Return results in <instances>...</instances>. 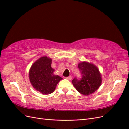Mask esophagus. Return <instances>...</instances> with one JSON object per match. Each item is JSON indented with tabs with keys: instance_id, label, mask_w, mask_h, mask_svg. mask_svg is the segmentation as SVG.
<instances>
[{
	"instance_id": "1",
	"label": "esophagus",
	"mask_w": 129,
	"mask_h": 129,
	"mask_svg": "<svg viewBox=\"0 0 129 129\" xmlns=\"http://www.w3.org/2000/svg\"><path fill=\"white\" fill-rule=\"evenodd\" d=\"M66 79L68 80H71L72 79V76H68V77H66Z\"/></svg>"
}]
</instances>
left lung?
Here are the masks:
<instances>
[{"instance_id": "8db88e82", "label": "left lung", "mask_w": 129, "mask_h": 129, "mask_svg": "<svg viewBox=\"0 0 129 129\" xmlns=\"http://www.w3.org/2000/svg\"><path fill=\"white\" fill-rule=\"evenodd\" d=\"M82 77L80 80L76 78L72 82L77 90L85 96L93 93L98 89L102 83V76L99 68L88 62L83 61L78 64Z\"/></svg>"}]
</instances>
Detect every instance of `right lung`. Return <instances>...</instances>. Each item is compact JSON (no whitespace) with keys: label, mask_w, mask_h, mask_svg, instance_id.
Listing matches in <instances>:
<instances>
[{"label":"right lung","mask_w":129,"mask_h":129,"mask_svg":"<svg viewBox=\"0 0 129 129\" xmlns=\"http://www.w3.org/2000/svg\"><path fill=\"white\" fill-rule=\"evenodd\" d=\"M52 58L44 56L34 62L29 71V79L33 87L42 94L48 95L54 91L62 77L54 74Z\"/></svg>","instance_id":"add662e5"}]
</instances>
